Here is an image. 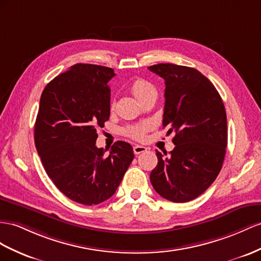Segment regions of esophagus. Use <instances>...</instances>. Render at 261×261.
I'll use <instances>...</instances> for the list:
<instances>
[{"mask_svg":"<svg viewBox=\"0 0 261 261\" xmlns=\"http://www.w3.org/2000/svg\"><path fill=\"white\" fill-rule=\"evenodd\" d=\"M146 149L145 146H143V145H135L133 146V152H135V154H140V153H143V152H145Z\"/></svg>","mask_w":261,"mask_h":261,"instance_id":"1","label":"esophagus"}]
</instances>
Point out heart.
<instances>
[{
  "label": "heart",
  "instance_id": "heart-1",
  "mask_svg": "<svg viewBox=\"0 0 261 261\" xmlns=\"http://www.w3.org/2000/svg\"><path fill=\"white\" fill-rule=\"evenodd\" d=\"M131 92L133 93L139 101H142L144 98L148 97L150 93L156 92L155 87L153 86L148 80L143 78H138L131 85ZM113 107V103L111 105ZM152 129V124L149 122L140 123L136 125L128 126V128L124 129V135L128 137L138 140V141H143L146 137V133H148Z\"/></svg>",
  "mask_w": 261,
  "mask_h": 261
}]
</instances>
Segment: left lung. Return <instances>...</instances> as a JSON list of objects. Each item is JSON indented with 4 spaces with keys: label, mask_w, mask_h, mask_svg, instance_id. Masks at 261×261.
<instances>
[{
    "label": "left lung",
    "mask_w": 261,
    "mask_h": 261,
    "mask_svg": "<svg viewBox=\"0 0 261 261\" xmlns=\"http://www.w3.org/2000/svg\"><path fill=\"white\" fill-rule=\"evenodd\" d=\"M149 69L164 79L163 126H169L168 133L175 132L170 154L156 151L151 183L171 202H190L208 189L222 170L227 146L223 100L195 68L158 64Z\"/></svg>",
    "instance_id": "1"
}]
</instances>
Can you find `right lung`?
Wrapping results in <instances>:
<instances>
[{
    "instance_id": "right-lung-1",
    "label": "right lung",
    "mask_w": 261,
    "mask_h": 261,
    "mask_svg": "<svg viewBox=\"0 0 261 261\" xmlns=\"http://www.w3.org/2000/svg\"><path fill=\"white\" fill-rule=\"evenodd\" d=\"M112 68L76 64L47 84L39 101L34 139L49 178L64 195L97 205L115 194L135 154L117 141L98 149L97 128L110 117Z\"/></svg>"
}]
</instances>
